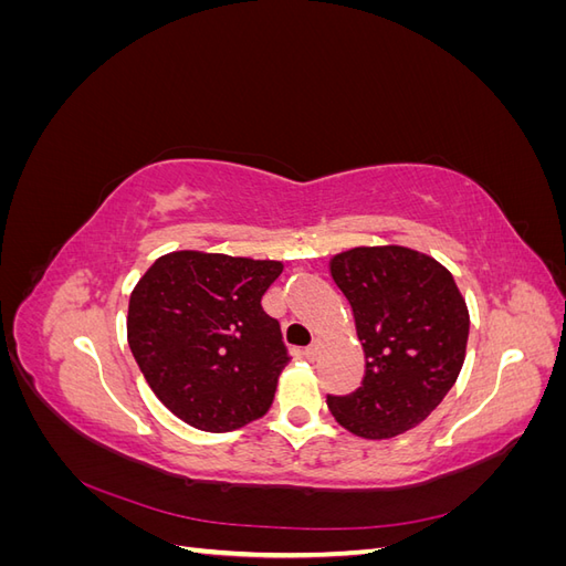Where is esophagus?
<instances>
[{
	"label": "esophagus",
	"mask_w": 566,
	"mask_h": 566,
	"mask_svg": "<svg viewBox=\"0 0 566 566\" xmlns=\"http://www.w3.org/2000/svg\"><path fill=\"white\" fill-rule=\"evenodd\" d=\"M321 354V342H314V345H310L304 349V356L310 358V361H314V358Z\"/></svg>",
	"instance_id": "esophagus-1"
}]
</instances>
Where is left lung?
<instances>
[{
	"instance_id": "obj_1",
	"label": "left lung",
	"mask_w": 566,
	"mask_h": 566,
	"mask_svg": "<svg viewBox=\"0 0 566 566\" xmlns=\"http://www.w3.org/2000/svg\"><path fill=\"white\" fill-rule=\"evenodd\" d=\"M366 354L364 382L328 397L356 437L391 439L418 427L455 385L470 335L465 297L447 266L403 245L352 248L331 260Z\"/></svg>"
}]
</instances>
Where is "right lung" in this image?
Here are the masks:
<instances>
[{"label": "right lung", "instance_id": "add662e5", "mask_svg": "<svg viewBox=\"0 0 566 566\" xmlns=\"http://www.w3.org/2000/svg\"><path fill=\"white\" fill-rule=\"evenodd\" d=\"M283 264L217 252L158 256L132 290L127 342L156 397L202 432H233L273 403L290 356L262 295Z\"/></svg>", "mask_w": 566, "mask_h": 566}]
</instances>
